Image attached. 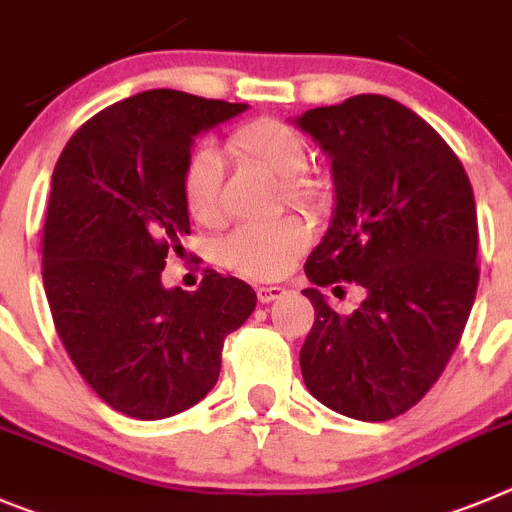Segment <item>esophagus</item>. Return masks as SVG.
I'll return each instance as SVG.
<instances>
[{"instance_id":"obj_1","label":"esophagus","mask_w":512,"mask_h":512,"mask_svg":"<svg viewBox=\"0 0 512 512\" xmlns=\"http://www.w3.org/2000/svg\"><path fill=\"white\" fill-rule=\"evenodd\" d=\"M285 293H288V290L280 288V285H260V288H257V301L270 303L275 301V298H283Z\"/></svg>"}]
</instances>
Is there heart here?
I'll return each mask as SVG.
<instances>
[{
    "instance_id": "heart-1",
    "label": "heart",
    "mask_w": 512,
    "mask_h": 512,
    "mask_svg": "<svg viewBox=\"0 0 512 512\" xmlns=\"http://www.w3.org/2000/svg\"><path fill=\"white\" fill-rule=\"evenodd\" d=\"M229 153L283 181L288 204L311 214H326L334 204V181L311 170L306 137L280 119H252L229 135ZM222 160L201 147L186 160L181 178L183 204L193 222L214 227L222 222ZM311 245V229L301 216H283L270 224H250L229 234L222 245L224 265L255 280L280 278Z\"/></svg>"
}]
</instances>
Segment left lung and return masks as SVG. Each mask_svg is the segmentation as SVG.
Wrapping results in <instances>:
<instances>
[{
    "mask_svg": "<svg viewBox=\"0 0 512 512\" xmlns=\"http://www.w3.org/2000/svg\"><path fill=\"white\" fill-rule=\"evenodd\" d=\"M298 127L331 158L336 209L308 255L311 331L301 372L316 400L357 421H390L434 388L472 311L477 209L462 160L444 137L380 94L308 109ZM362 284L342 317L319 287Z\"/></svg>",
    "mask_w": 512,
    "mask_h": 512,
    "instance_id": "1",
    "label": "left lung"
}]
</instances>
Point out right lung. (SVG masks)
Segmentation results:
<instances>
[{
  "label": "right lung",
  "mask_w": 512,
  "mask_h": 512,
  "mask_svg": "<svg viewBox=\"0 0 512 512\" xmlns=\"http://www.w3.org/2000/svg\"><path fill=\"white\" fill-rule=\"evenodd\" d=\"M247 104L153 89L84 122L53 170L43 283L76 370L114 411L176 416L219 380L224 339L250 319L255 290L204 270L165 290L168 250L191 234L181 178L193 137Z\"/></svg>",
  "instance_id": "right-lung-1"
}]
</instances>
